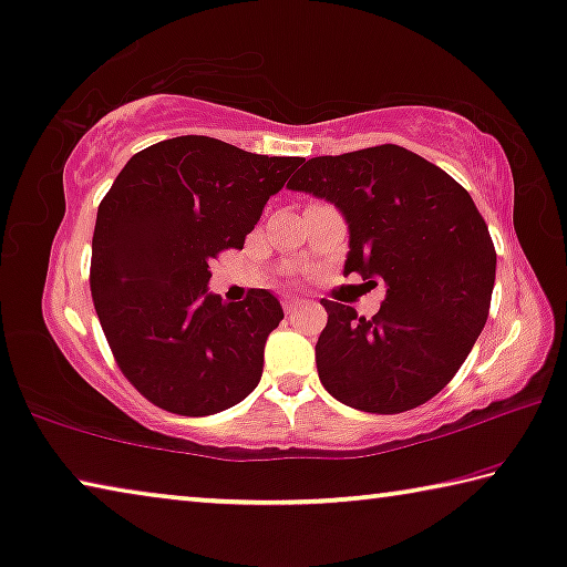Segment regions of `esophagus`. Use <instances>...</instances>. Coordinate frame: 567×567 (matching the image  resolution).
<instances>
[{"mask_svg":"<svg viewBox=\"0 0 567 567\" xmlns=\"http://www.w3.org/2000/svg\"><path fill=\"white\" fill-rule=\"evenodd\" d=\"M282 308H285L287 316H292V312L300 308V300H295V298H285V300H282Z\"/></svg>","mask_w":567,"mask_h":567,"instance_id":"obj_1","label":"esophagus"}]
</instances>
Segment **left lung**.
<instances>
[{
  "mask_svg": "<svg viewBox=\"0 0 567 567\" xmlns=\"http://www.w3.org/2000/svg\"><path fill=\"white\" fill-rule=\"evenodd\" d=\"M287 185L336 203L351 234L346 275L386 285L371 318L323 300L316 364L328 394L377 415L433 400L492 306L496 251L468 190L400 145L312 157Z\"/></svg>",
  "mask_w": 567,
  "mask_h": 567,
  "instance_id": "left-lung-1",
  "label": "left lung"
}]
</instances>
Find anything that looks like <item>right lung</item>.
<instances>
[{"label": "right lung", "mask_w": 567, "mask_h": 567, "mask_svg": "<svg viewBox=\"0 0 567 567\" xmlns=\"http://www.w3.org/2000/svg\"><path fill=\"white\" fill-rule=\"evenodd\" d=\"M300 165L185 134L137 152L99 203L91 298L122 374L152 404L216 415L259 384L280 302L267 290L221 302L208 265L244 247Z\"/></svg>", "instance_id": "right-lung-1"}]
</instances>
